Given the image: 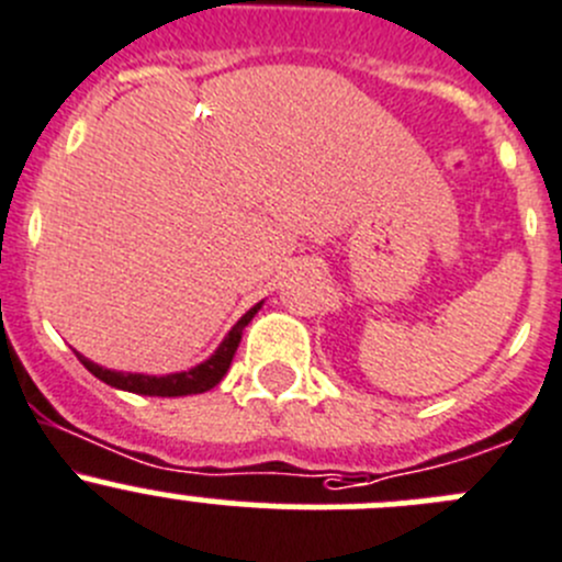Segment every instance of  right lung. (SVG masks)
<instances>
[{"instance_id":"right-lung-1","label":"right lung","mask_w":562,"mask_h":562,"mask_svg":"<svg viewBox=\"0 0 562 562\" xmlns=\"http://www.w3.org/2000/svg\"><path fill=\"white\" fill-rule=\"evenodd\" d=\"M260 310V304H255L247 315H241L236 326L231 329V335L222 340V346L205 359L203 364L192 370H183V373H170V375H143V373H114V370L98 368L90 359L79 357V362L90 370L95 379H101L103 384L117 386V390L136 392V395H156V397H178V395H198V392H209L211 386H216L222 381V375L227 373L233 362V353H236L238 342H241V331L249 321L255 318V313Z\"/></svg>"}]
</instances>
